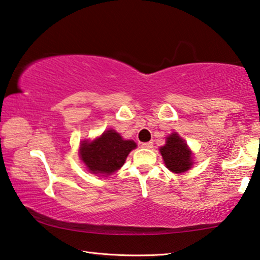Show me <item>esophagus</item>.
<instances>
[{
	"mask_svg": "<svg viewBox=\"0 0 260 260\" xmlns=\"http://www.w3.org/2000/svg\"><path fill=\"white\" fill-rule=\"evenodd\" d=\"M141 146L143 147V148H152L153 142H143Z\"/></svg>",
	"mask_w": 260,
	"mask_h": 260,
	"instance_id": "esophagus-1",
	"label": "esophagus"
}]
</instances>
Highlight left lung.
<instances>
[{"instance_id": "left-lung-1", "label": "left lung", "mask_w": 260, "mask_h": 260, "mask_svg": "<svg viewBox=\"0 0 260 260\" xmlns=\"http://www.w3.org/2000/svg\"><path fill=\"white\" fill-rule=\"evenodd\" d=\"M160 152L167 168L172 172L180 174L191 168V152L185 145L184 140L174 133L167 138V143L161 147Z\"/></svg>"}]
</instances>
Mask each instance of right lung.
Returning a JSON list of instances; mask_svg holds the SVG:
<instances>
[{
	"label": "right lung",
	"mask_w": 260,
	"mask_h": 260,
	"mask_svg": "<svg viewBox=\"0 0 260 260\" xmlns=\"http://www.w3.org/2000/svg\"><path fill=\"white\" fill-rule=\"evenodd\" d=\"M137 147L132 140H122L113 129L104 132L103 135L91 142L80 145V158L93 174H111L125 164L127 155Z\"/></svg>",
	"instance_id": "right-lung-1"
}]
</instances>
